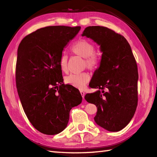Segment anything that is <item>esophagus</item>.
<instances>
[{"mask_svg":"<svg viewBox=\"0 0 157 157\" xmlns=\"http://www.w3.org/2000/svg\"><path fill=\"white\" fill-rule=\"evenodd\" d=\"M80 93H81V95H82V98L84 99V97H85V92L83 91L82 90H81L80 91Z\"/></svg>","mask_w":157,"mask_h":157,"instance_id":"esophagus-1","label":"esophagus"}]
</instances>
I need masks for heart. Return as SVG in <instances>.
<instances>
[{"mask_svg":"<svg viewBox=\"0 0 157 157\" xmlns=\"http://www.w3.org/2000/svg\"><path fill=\"white\" fill-rule=\"evenodd\" d=\"M70 51L75 54L84 58L83 66L90 70H96L100 65L101 59L98 54L95 53V47L91 41L87 39H80L76 40L70 47ZM58 64L60 70L63 72L68 71V56L65 53L61 54L59 58ZM90 80V76L87 72H81L78 74H70L66 76L64 81L67 84L73 87L83 89Z\"/></svg>","mask_w":157,"mask_h":157,"instance_id":"1","label":"heart"}]
</instances>
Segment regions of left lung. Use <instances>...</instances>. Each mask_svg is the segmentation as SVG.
I'll list each match as a JSON object with an SVG mask.
<instances>
[{
    "mask_svg": "<svg viewBox=\"0 0 157 157\" xmlns=\"http://www.w3.org/2000/svg\"><path fill=\"white\" fill-rule=\"evenodd\" d=\"M82 36L94 40L102 52L100 68L95 72L85 99L98 108L94 120L109 132H119L133 117L138 101V72L135 57L126 38L104 26H89ZM101 89L102 91H100Z\"/></svg>",
    "mask_w": 157,
    "mask_h": 157,
    "instance_id": "left-lung-1",
    "label": "left lung"
}]
</instances>
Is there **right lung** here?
<instances>
[{
	"instance_id": "add662e5",
	"label": "right lung",
	"mask_w": 157,
	"mask_h": 157,
	"mask_svg": "<svg viewBox=\"0 0 157 157\" xmlns=\"http://www.w3.org/2000/svg\"><path fill=\"white\" fill-rule=\"evenodd\" d=\"M80 30L81 26L42 28L25 36L18 47L15 81L19 97L30 123L46 135L62 132L70 110L82 102L78 89L63 83L58 64L63 48Z\"/></svg>"
}]
</instances>
